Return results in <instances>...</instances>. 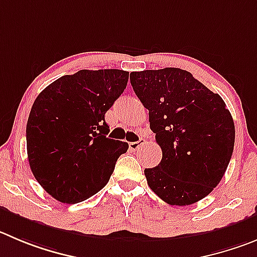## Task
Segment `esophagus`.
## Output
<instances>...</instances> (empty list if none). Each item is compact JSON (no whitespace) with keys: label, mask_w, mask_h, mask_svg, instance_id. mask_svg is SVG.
<instances>
[{"label":"esophagus","mask_w":257,"mask_h":257,"mask_svg":"<svg viewBox=\"0 0 257 257\" xmlns=\"http://www.w3.org/2000/svg\"><path fill=\"white\" fill-rule=\"evenodd\" d=\"M145 143H146V141L143 140V138H141V140L138 141V142L129 143V148H131L132 151H140L141 148H142L143 146H145Z\"/></svg>","instance_id":"1"}]
</instances>
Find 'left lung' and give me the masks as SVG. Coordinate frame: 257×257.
I'll return each mask as SVG.
<instances>
[{"label":"left lung","mask_w":257,"mask_h":257,"mask_svg":"<svg viewBox=\"0 0 257 257\" xmlns=\"http://www.w3.org/2000/svg\"><path fill=\"white\" fill-rule=\"evenodd\" d=\"M150 114L161 162L146 169L148 186L170 205H190L212 193L231 161L234 123L218 93L180 68L131 73Z\"/></svg>","instance_id":"1"}]
</instances>
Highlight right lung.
Wrapping results in <instances>:
<instances>
[{"label":"right lung","instance_id":"add662e5","mask_svg":"<svg viewBox=\"0 0 257 257\" xmlns=\"http://www.w3.org/2000/svg\"><path fill=\"white\" fill-rule=\"evenodd\" d=\"M129 73L81 69L45 87L35 99L26 148L33 175L49 195L74 204L101 190L128 143L107 138L105 114L123 93Z\"/></svg>","mask_w":257,"mask_h":257}]
</instances>
